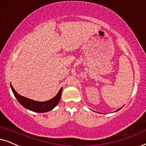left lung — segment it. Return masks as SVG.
<instances>
[{
	"instance_id": "obj_1",
	"label": "left lung",
	"mask_w": 146,
	"mask_h": 146,
	"mask_svg": "<svg viewBox=\"0 0 146 146\" xmlns=\"http://www.w3.org/2000/svg\"><path fill=\"white\" fill-rule=\"evenodd\" d=\"M121 108H122V107H121ZM121 108H119V109H118V110H116V111H118V110H119L120 109H121Z\"/></svg>"
}]
</instances>
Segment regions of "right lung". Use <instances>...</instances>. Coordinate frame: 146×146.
I'll use <instances>...</instances> for the list:
<instances>
[{"label":"right lung","mask_w":146,"mask_h":146,"mask_svg":"<svg viewBox=\"0 0 146 146\" xmlns=\"http://www.w3.org/2000/svg\"><path fill=\"white\" fill-rule=\"evenodd\" d=\"M11 88L14 96L22 106L25 107L27 109L36 112H46L52 110L59 102L60 97H61L62 90V88H60L58 94L53 98L49 100L48 101H45V102H38V101L33 100L27 98L19 95L14 90L11 84Z\"/></svg>","instance_id":"add662e5"}]
</instances>
